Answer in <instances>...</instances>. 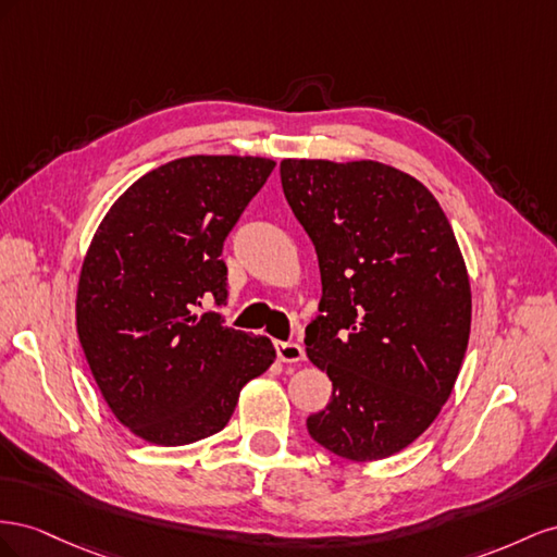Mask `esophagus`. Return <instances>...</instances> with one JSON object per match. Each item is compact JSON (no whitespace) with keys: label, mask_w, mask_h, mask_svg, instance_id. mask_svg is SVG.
Returning <instances> with one entry per match:
<instances>
[{"label":"esophagus","mask_w":557,"mask_h":557,"mask_svg":"<svg viewBox=\"0 0 557 557\" xmlns=\"http://www.w3.org/2000/svg\"><path fill=\"white\" fill-rule=\"evenodd\" d=\"M275 352H277V359H280V361H287V363L300 361V359L306 357L304 347H300L298 343H292V341H277V343H275Z\"/></svg>","instance_id":"obj_1"}]
</instances>
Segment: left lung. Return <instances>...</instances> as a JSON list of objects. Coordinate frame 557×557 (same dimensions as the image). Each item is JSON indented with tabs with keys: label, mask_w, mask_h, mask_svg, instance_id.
Listing matches in <instances>:
<instances>
[{
	"label": "left lung",
	"mask_w": 557,
	"mask_h": 557,
	"mask_svg": "<svg viewBox=\"0 0 557 557\" xmlns=\"http://www.w3.org/2000/svg\"><path fill=\"white\" fill-rule=\"evenodd\" d=\"M322 275L306 352L333 383L310 436L357 462L410 446L448 401L467 352L471 289L441 205L375 161L280 163Z\"/></svg>",
	"instance_id": "8db88e82"
}]
</instances>
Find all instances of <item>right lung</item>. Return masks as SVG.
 Listing matches in <instances>:
<instances>
[{
    "label": "right lung",
    "mask_w": 557,
    "mask_h": 557,
    "mask_svg": "<svg viewBox=\"0 0 557 557\" xmlns=\"http://www.w3.org/2000/svg\"><path fill=\"white\" fill-rule=\"evenodd\" d=\"M275 163L188 156L139 177L88 247L76 331L111 412L156 446L224 429L237 396L275 359L263 336L226 326L224 240Z\"/></svg>",
    "instance_id": "add662e5"
}]
</instances>
